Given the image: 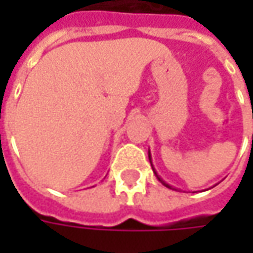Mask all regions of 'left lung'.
Returning a JSON list of instances; mask_svg holds the SVG:
<instances>
[{
	"instance_id": "1",
	"label": "left lung",
	"mask_w": 253,
	"mask_h": 253,
	"mask_svg": "<svg viewBox=\"0 0 253 253\" xmlns=\"http://www.w3.org/2000/svg\"><path fill=\"white\" fill-rule=\"evenodd\" d=\"M149 161H151V163H152V159H151V152H149ZM152 169H153V168H152ZM153 171H155V169H153ZM155 174H156V171H155ZM156 176H158V174H156ZM158 179L161 180L162 183H163V184H165V186H166V187H169V189H173V187H171V186H169V184H168V183H165V181H163V180L161 179V177H159V176H158ZM174 190V189H173Z\"/></svg>"
}]
</instances>
